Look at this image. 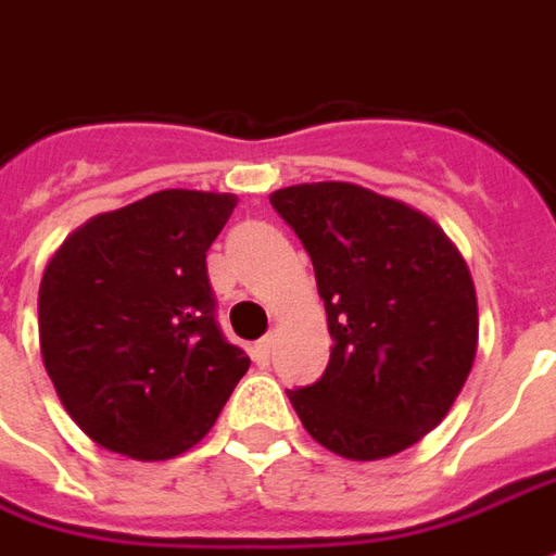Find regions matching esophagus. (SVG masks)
<instances>
[{
  "label": "esophagus",
  "mask_w": 556,
  "mask_h": 556,
  "mask_svg": "<svg viewBox=\"0 0 556 556\" xmlns=\"http://www.w3.org/2000/svg\"><path fill=\"white\" fill-rule=\"evenodd\" d=\"M270 349H274V340H270V337H265L262 343H255V349H252V361H255L262 370L270 364Z\"/></svg>",
  "instance_id": "esophagus-1"
}]
</instances>
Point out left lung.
Returning <instances> with one entry per match:
<instances>
[{
	"label": "left lung",
	"instance_id": "obj_1",
	"mask_svg": "<svg viewBox=\"0 0 556 556\" xmlns=\"http://www.w3.org/2000/svg\"><path fill=\"white\" fill-rule=\"evenodd\" d=\"M270 204L309 252L333 340L321 379L289 391L301 425L352 460L409 448L448 415L476 361L464 255L425 213L364 186H289Z\"/></svg>",
	"mask_w": 556,
	"mask_h": 556
}]
</instances>
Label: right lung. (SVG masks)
I'll return each instance as SVG.
<instances>
[{
	"instance_id": "right-lung-1",
	"label": "right lung",
	"mask_w": 556,
	"mask_h": 556,
	"mask_svg": "<svg viewBox=\"0 0 556 556\" xmlns=\"http://www.w3.org/2000/svg\"><path fill=\"white\" fill-rule=\"evenodd\" d=\"M238 198L165 189L68 235L38 289L41 358L108 452L165 460L207 437L250 358L216 325L207 250Z\"/></svg>"
}]
</instances>
